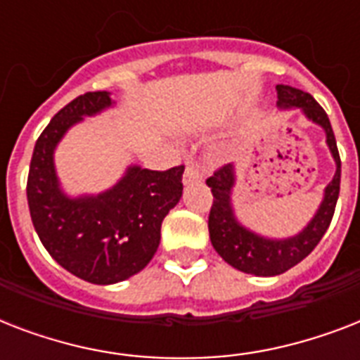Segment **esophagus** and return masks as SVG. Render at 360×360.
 <instances>
[{"mask_svg":"<svg viewBox=\"0 0 360 360\" xmlns=\"http://www.w3.org/2000/svg\"><path fill=\"white\" fill-rule=\"evenodd\" d=\"M198 181H202V172L198 169L196 164L188 162L185 168V174H183V183L192 185V183H198Z\"/></svg>","mask_w":360,"mask_h":360,"instance_id":"obj_1","label":"esophagus"}]
</instances>
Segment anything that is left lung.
I'll return each mask as SVG.
<instances>
[{
  "label": "left lung",
  "instance_id": "obj_1",
  "mask_svg": "<svg viewBox=\"0 0 360 360\" xmlns=\"http://www.w3.org/2000/svg\"><path fill=\"white\" fill-rule=\"evenodd\" d=\"M276 93H278L276 106L280 110L299 108L308 121L323 129L325 143L335 158L336 172L333 181L325 186L323 200L310 222L299 233L284 237V239L259 236L237 220L233 202H231L233 186L237 181L233 164H226L224 168L214 172L213 177H209L207 186L213 192V207L209 213L211 245L231 267L239 269L246 274H256V276H276L302 262L325 236L335 214L338 194H340V155H338L335 132L325 110L316 103V98L310 93L301 91L297 87L276 86Z\"/></svg>",
  "mask_w": 360,
  "mask_h": 360
}]
</instances>
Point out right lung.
Returning <instances> with one entry per match:
<instances>
[{
  "label": "right lung",
  "mask_w": 360,
  "mask_h": 360,
  "mask_svg": "<svg viewBox=\"0 0 360 360\" xmlns=\"http://www.w3.org/2000/svg\"><path fill=\"white\" fill-rule=\"evenodd\" d=\"M112 106V93L93 91L59 110L37 140L27 175L31 220L48 254L75 276L101 285L123 282L151 262L164 217L183 196L185 172V166L155 172L132 164L108 191L69 196L56 172V147L84 117Z\"/></svg>",
  "instance_id": "add662e5"
}]
</instances>
